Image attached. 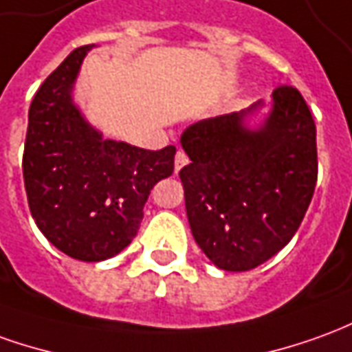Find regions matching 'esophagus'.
Here are the masks:
<instances>
[{
	"mask_svg": "<svg viewBox=\"0 0 352 352\" xmlns=\"http://www.w3.org/2000/svg\"><path fill=\"white\" fill-rule=\"evenodd\" d=\"M186 164H188V156H186L183 151H177V154H175V171H179V169L183 168V166H186Z\"/></svg>",
	"mask_w": 352,
	"mask_h": 352,
	"instance_id": "34e87169",
	"label": "esophagus"
}]
</instances>
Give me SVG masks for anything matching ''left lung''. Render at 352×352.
<instances>
[{"instance_id":"1","label":"left lung","mask_w":352,"mask_h":352,"mask_svg":"<svg viewBox=\"0 0 352 352\" xmlns=\"http://www.w3.org/2000/svg\"><path fill=\"white\" fill-rule=\"evenodd\" d=\"M259 129L232 112L190 125L181 137L190 164L179 171L196 244L219 269L259 267L294 238L316 186V125L292 85L272 91Z\"/></svg>"}]
</instances>
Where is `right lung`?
Here are the masks:
<instances>
[{
    "instance_id": "1",
    "label": "right lung",
    "mask_w": 352,
    "mask_h": 352,
    "mask_svg": "<svg viewBox=\"0 0 352 352\" xmlns=\"http://www.w3.org/2000/svg\"><path fill=\"white\" fill-rule=\"evenodd\" d=\"M91 47L74 49L32 100L22 175L32 217L49 242L95 263L131 244L152 186L173 173L175 146L144 151L102 139L83 120L70 93Z\"/></svg>"
}]
</instances>
